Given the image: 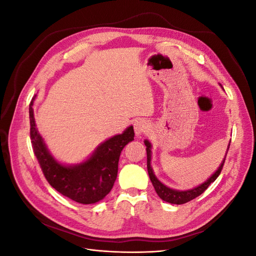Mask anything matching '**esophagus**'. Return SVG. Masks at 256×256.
<instances>
[{"label":"esophagus","mask_w":256,"mask_h":256,"mask_svg":"<svg viewBox=\"0 0 256 256\" xmlns=\"http://www.w3.org/2000/svg\"><path fill=\"white\" fill-rule=\"evenodd\" d=\"M134 132L136 136H140L141 134H145L147 130H148V124H147L143 120H136L134 124Z\"/></svg>","instance_id":"34e87169"}]
</instances>
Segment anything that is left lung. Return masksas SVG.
<instances>
[{
    "mask_svg": "<svg viewBox=\"0 0 256 256\" xmlns=\"http://www.w3.org/2000/svg\"><path fill=\"white\" fill-rule=\"evenodd\" d=\"M144 143L146 146V154H147V171H148V175H150V178L152 180V184L154 186V190H156L157 194L159 196V198L166 200V202H168V203H171V204H177V205L184 204V203L190 202V200H192L193 198H196L198 196L202 194V193L209 187V184L214 182L216 180V177L220 175L222 168H223V166H224V162H226V157L224 158L221 166H219L218 170H216V173L204 184H200L198 187H196L194 189L187 190V191H178V190H173L171 188H168L166 186L161 184L157 180L156 176H154V174L152 172V168L150 166V157H152L150 148H152V146H150V143L147 140ZM228 148H230V146H228Z\"/></svg>",
    "mask_w": 256,
    "mask_h": 256,
    "instance_id": "obj_1",
    "label": "left lung"
}]
</instances>
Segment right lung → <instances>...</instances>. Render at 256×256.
I'll return each mask as SVG.
<instances>
[{"label":"right lung","mask_w":256,"mask_h":256,"mask_svg":"<svg viewBox=\"0 0 256 256\" xmlns=\"http://www.w3.org/2000/svg\"><path fill=\"white\" fill-rule=\"evenodd\" d=\"M30 104V136L35 156L47 182L62 194L81 204H94L102 200L118 177V160L124 147L134 140V127L100 145L92 156L76 166H65L53 159L42 138L37 132L33 104Z\"/></svg>","instance_id":"obj_1"}]
</instances>
